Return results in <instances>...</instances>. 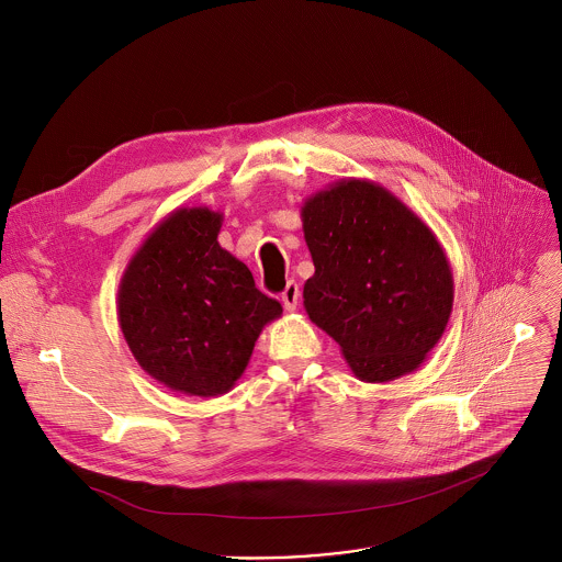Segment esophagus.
Returning a JSON list of instances; mask_svg holds the SVG:
<instances>
[{"instance_id":"obj_1","label":"esophagus","mask_w":562,"mask_h":562,"mask_svg":"<svg viewBox=\"0 0 562 562\" xmlns=\"http://www.w3.org/2000/svg\"><path fill=\"white\" fill-rule=\"evenodd\" d=\"M299 296H301L299 283L290 281V283L285 285L283 294H281V303H283V307H285L288 312H294V310H296V305H299Z\"/></svg>"}]
</instances>
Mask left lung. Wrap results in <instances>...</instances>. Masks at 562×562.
Listing matches in <instances>:
<instances>
[{"label":"left lung","instance_id":"obj_1","mask_svg":"<svg viewBox=\"0 0 562 562\" xmlns=\"http://www.w3.org/2000/svg\"><path fill=\"white\" fill-rule=\"evenodd\" d=\"M316 272L303 305L356 373L383 383L416 371L453 307V274L431 228L394 193L342 179L301 206Z\"/></svg>","mask_w":562,"mask_h":562}]
</instances>
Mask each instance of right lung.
Segmentation results:
<instances>
[{"label": "right lung", "mask_w": 562, "mask_h": 562, "mask_svg": "<svg viewBox=\"0 0 562 562\" xmlns=\"http://www.w3.org/2000/svg\"><path fill=\"white\" fill-rule=\"evenodd\" d=\"M222 213L186 206L164 217L128 261L117 318L139 367L175 392H228L279 301L255 288L246 263L217 244Z\"/></svg>", "instance_id": "add662e5"}]
</instances>
